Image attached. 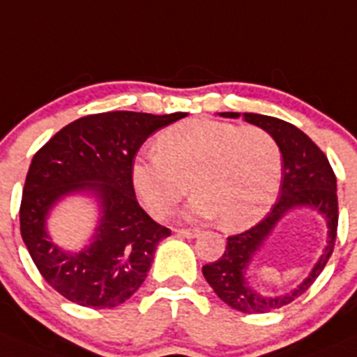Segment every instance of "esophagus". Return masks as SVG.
<instances>
[{
	"mask_svg": "<svg viewBox=\"0 0 357 357\" xmlns=\"http://www.w3.org/2000/svg\"><path fill=\"white\" fill-rule=\"evenodd\" d=\"M176 235L185 236V238H196L199 235V229H189V227H184V229H176Z\"/></svg>",
	"mask_w": 357,
	"mask_h": 357,
	"instance_id": "esophagus-1",
	"label": "esophagus"
}]
</instances>
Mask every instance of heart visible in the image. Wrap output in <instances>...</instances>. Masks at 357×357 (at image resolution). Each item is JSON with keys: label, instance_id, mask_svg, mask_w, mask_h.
Wrapping results in <instances>:
<instances>
[{"label": "heart", "instance_id": "b5f03b06", "mask_svg": "<svg viewBox=\"0 0 357 357\" xmlns=\"http://www.w3.org/2000/svg\"><path fill=\"white\" fill-rule=\"evenodd\" d=\"M282 176V152L263 128L189 119L155 138V152L131 165V182L145 208L162 217L191 189V212L219 217L226 229H245L270 210Z\"/></svg>", "mask_w": 357, "mask_h": 357}]
</instances>
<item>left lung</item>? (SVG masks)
Instances as JSON below:
<instances>
[{"mask_svg": "<svg viewBox=\"0 0 357 357\" xmlns=\"http://www.w3.org/2000/svg\"><path fill=\"white\" fill-rule=\"evenodd\" d=\"M222 117H238L236 112H222ZM247 122L266 130L277 140L282 152V184L280 196L263 220L247 231L227 236V245L217 261L203 266L206 282L217 296L231 308L245 314H264L289 305L305 293L324 270L335 249L338 227L337 176L324 152L296 126L259 114H243ZM294 206H312L328 220V245L312 273L294 291L280 297H266L246 282V271L253 252L259 250L273 231L278 218Z\"/></svg>", "mask_w": 357, "mask_h": 357, "instance_id": "8db88e82", "label": "left lung"}]
</instances>
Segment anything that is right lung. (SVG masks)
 I'll list each match as a JSON object with an SVG mask.
<instances>
[{"label":"right lung","mask_w":357,"mask_h":357,"mask_svg":"<svg viewBox=\"0 0 357 357\" xmlns=\"http://www.w3.org/2000/svg\"><path fill=\"white\" fill-rule=\"evenodd\" d=\"M182 117L184 112L86 115L33 155L19 210L20 235L42 277L61 296L80 307L114 308L142 286L155 247L172 231L140 206L131 165L154 131ZM86 188L100 196L104 217L95 242L84 253L66 255L48 240L45 215L64 194Z\"/></svg>","instance_id":"right-lung-1"}]
</instances>
